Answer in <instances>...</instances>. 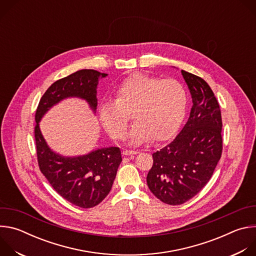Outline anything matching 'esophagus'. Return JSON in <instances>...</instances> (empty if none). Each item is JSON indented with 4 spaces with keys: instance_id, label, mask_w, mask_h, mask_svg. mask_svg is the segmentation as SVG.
I'll list each match as a JSON object with an SVG mask.
<instances>
[{
    "instance_id": "34e87169",
    "label": "esophagus",
    "mask_w": 256,
    "mask_h": 256,
    "mask_svg": "<svg viewBox=\"0 0 256 256\" xmlns=\"http://www.w3.org/2000/svg\"><path fill=\"white\" fill-rule=\"evenodd\" d=\"M138 151H132V150H124V152H122V154L124 155V156H130V155H136V154H138Z\"/></svg>"
}]
</instances>
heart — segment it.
Returning a JSON list of instances; mask_svg holds the SVG:
<instances>
[{
  "label": "heart",
  "mask_w": 256,
  "mask_h": 256,
  "mask_svg": "<svg viewBox=\"0 0 256 256\" xmlns=\"http://www.w3.org/2000/svg\"><path fill=\"white\" fill-rule=\"evenodd\" d=\"M188 106L186 88L176 80H162L136 74L116 89V100L104 99L99 118L105 130L116 138L124 136L130 114L136 120L128 134L130 144L138 146L169 138L180 126Z\"/></svg>",
  "instance_id": "1"
}]
</instances>
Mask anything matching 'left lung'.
<instances>
[{
  "label": "left lung",
  "instance_id": "8db88e82",
  "mask_svg": "<svg viewBox=\"0 0 256 256\" xmlns=\"http://www.w3.org/2000/svg\"><path fill=\"white\" fill-rule=\"evenodd\" d=\"M192 98L186 126L166 147L153 154L147 175L152 194L177 206L198 194L210 179L222 155L220 106L208 83L181 70Z\"/></svg>",
  "mask_w": 256,
  "mask_h": 256
}]
</instances>
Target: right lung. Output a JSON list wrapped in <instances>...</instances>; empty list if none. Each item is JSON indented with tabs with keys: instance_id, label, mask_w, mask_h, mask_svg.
<instances>
[{
	"instance_id": "right-lung-1",
	"label": "right lung",
	"mask_w": 256,
	"mask_h": 256,
	"mask_svg": "<svg viewBox=\"0 0 256 256\" xmlns=\"http://www.w3.org/2000/svg\"><path fill=\"white\" fill-rule=\"evenodd\" d=\"M107 76L95 70H81L58 80L44 94L35 114L34 134L40 171L60 196L84 208L97 206L110 192L122 160L120 149L102 147L84 155L64 156L50 147L40 122L54 106L68 98L86 101L96 114L98 83Z\"/></svg>"
}]
</instances>
